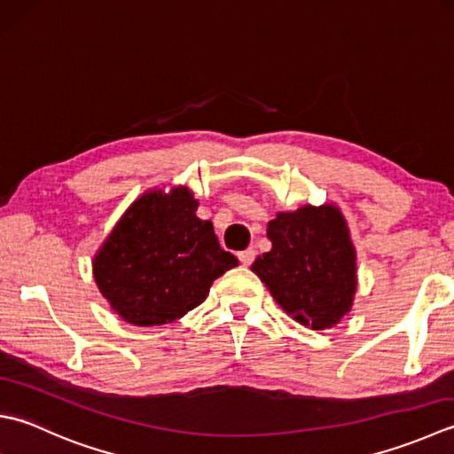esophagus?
<instances>
[{
  "instance_id": "obj_1",
  "label": "esophagus",
  "mask_w": 454,
  "mask_h": 454,
  "mask_svg": "<svg viewBox=\"0 0 454 454\" xmlns=\"http://www.w3.org/2000/svg\"><path fill=\"white\" fill-rule=\"evenodd\" d=\"M238 260L242 262L244 265H252L254 260H255V250H252V247H247V250L238 254Z\"/></svg>"
}]
</instances>
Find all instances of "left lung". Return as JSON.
Returning <instances> with one entry per match:
<instances>
[{
    "label": "left lung",
    "instance_id": "1",
    "mask_svg": "<svg viewBox=\"0 0 454 454\" xmlns=\"http://www.w3.org/2000/svg\"><path fill=\"white\" fill-rule=\"evenodd\" d=\"M271 250L257 255L252 271L297 323L325 331L340 323L358 287L356 250L334 204H305L268 222Z\"/></svg>",
    "mask_w": 454,
    "mask_h": 454
}]
</instances>
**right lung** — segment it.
<instances>
[{"label": "right lung", "instance_id": "1", "mask_svg": "<svg viewBox=\"0 0 454 454\" xmlns=\"http://www.w3.org/2000/svg\"><path fill=\"white\" fill-rule=\"evenodd\" d=\"M197 208L199 200L186 186L149 189L106 236L92 260L94 281L126 323L176 321L207 299L215 279L238 265Z\"/></svg>", "mask_w": 454, "mask_h": 454}]
</instances>
